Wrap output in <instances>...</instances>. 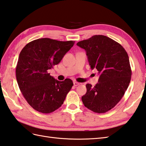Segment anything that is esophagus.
Here are the masks:
<instances>
[{
  "label": "esophagus",
  "mask_w": 146,
  "mask_h": 146,
  "mask_svg": "<svg viewBox=\"0 0 146 146\" xmlns=\"http://www.w3.org/2000/svg\"><path fill=\"white\" fill-rule=\"evenodd\" d=\"M73 85H74V86H78V85H80V83H78V82H75L73 83Z\"/></svg>",
  "instance_id": "esophagus-1"
}]
</instances>
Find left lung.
I'll list each match as a JSON object with an SVG mask.
<instances>
[{"label": "left lung", "instance_id": "8db88e82", "mask_svg": "<svg viewBox=\"0 0 146 146\" xmlns=\"http://www.w3.org/2000/svg\"><path fill=\"white\" fill-rule=\"evenodd\" d=\"M76 45L86 51L91 69H96L100 75L95 86L86 85L83 103L95 113L107 112L119 103L131 82L128 54L119 43L103 35L93 36Z\"/></svg>", "mask_w": 146, "mask_h": 146}]
</instances>
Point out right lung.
Returning <instances> with one entry per match:
<instances>
[{
	"instance_id": "obj_1",
	"label": "right lung",
	"mask_w": 146,
	"mask_h": 146,
	"mask_svg": "<svg viewBox=\"0 0 146 146\" xmlns=\"http://www.w3.org/2000/svg\"><path fill=\"white\" fill-rule=\"evenodd\" d=\"M75 42L41 38L22 49L15 70L17 82L24 97L35 110L49 113L63 104L73 85L72 80L58 81L48 70L60 63Z\"/></svg>"
}]
</instances>
